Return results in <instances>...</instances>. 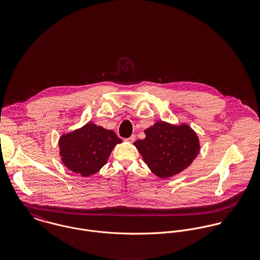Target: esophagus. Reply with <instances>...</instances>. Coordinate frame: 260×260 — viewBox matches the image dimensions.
<instances>
[{"instance_id": "obj_1", "label": "esophagus", "mask_w": 260, "mask_h": 260, "mask_svg": "<svg viewBox=\"0 0 260 260\" xmlns=\"http://www.w3.org/2000/svg\"><path fill=\"white\" fill-rule=\"evenodd\" d=\"M135 139H136V136H135V135H131L130 137L125 138L124 140H125V141H127V142H130V143H133V142L135 141Z\"/></svg>"}]
</instances>
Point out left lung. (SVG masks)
<instances>
[{"label": "left lung", "instance_id": "1", "mask_svg": "<svg viewBox=\"0 0 260 260\" xmlns=\"http://www.w3.org/2000/svg\"><path fill=\"white\" fill-rule=\"evenodd\" d=\"M146 137L134 145L150 170L160 178L180 173L196 158L199 142L187 125L174 126L162 121L145 130Z\"/></svg>", "mask_w": 260, "mask_h": 260}]
</instances>
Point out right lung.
Returning a JSON list of instances; mask_svg holds the SVG:
<instances>
[{
	"label": "right lung",
	"mask_w": 260,
	"mask_h": 260,
	"mask_svg": "<svg viewBox=\"0 0 260 260\" xmlns=\"http://www.w3.org/2000/svg\"><path fill=\"white\" fill-rule=\"evenodd\" d=\"M121 142L112 130L88 123L60 138V155L69 170L88 177L107 163L112 150Z\"/></svg>",
	"instance_id": "obj_1"
}]
</instances>
